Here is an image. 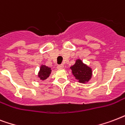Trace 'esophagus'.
<instances>
[{
  "label": "esophagus",
  "instance_id": "1",
  "mask_svg": "<svg viewBox=\"0 0 125 125\" xmlns=\"http://www.w3.org/2000/svg\"><path fill=\"white\" fill-rule=\"evenodd\" d=\"M64 68L63 64H59V65L57 66V68L58 69H62Z\"/></svg>",
  "mask_w": 125,
  "mask_h": 125
}]
</instances>
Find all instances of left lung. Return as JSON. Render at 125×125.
Masks as SVG:
<instances>
[{"mask_svg":"<svg viewBox=\"0 0 125 125\" xmlns=\"http://www.w3.org/2000/svg\"><path fill=\"white\" fill-rule=\"evenodd\" d=\"M70 68L76 80L81 83L87 82L91 78V68L83 63L81 60H77L75 64L72 66Z\"/></svg>","mask_w":125,"mask_h":125,"instance_id":"left-lung-1","label":"left lung"}]
</instances>
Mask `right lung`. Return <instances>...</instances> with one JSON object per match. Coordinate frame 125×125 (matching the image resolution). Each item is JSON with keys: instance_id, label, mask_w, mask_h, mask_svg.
I'll return each mask as SVG.
<instances>
[{"instance_id": "right-lung-1", "label": "right lung", "mask_w": 125, "mask_h": 125, "mask_svg": "<svg viewBox=\"0 0 125 125\" xmlns=\"http://www.w3.org/2000/svg\"><path fill=\"white\" fill-rule=\"evenodd\" d=\"M50 73H51L50 68L47 67L45 65H42L41 66L40 70L38 73V76L40 78V80H44L49 77Z\"/></svg>"}]
</instances>
